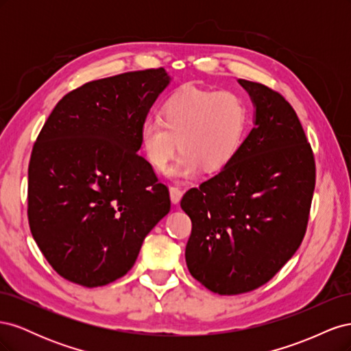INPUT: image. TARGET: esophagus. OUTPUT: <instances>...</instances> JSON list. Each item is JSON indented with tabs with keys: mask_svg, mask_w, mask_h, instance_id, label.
I'll return each mask as SVG.
<instances>
[{
	"mask_svg": "<svg viewBox=\"0 0 351 351\" xmlns=\"http://www.w3.org/2000/svg\"><path fill=\"white\" fill-rule=\"evenodd\" d=\"M183 190L180 187H169V197H171V202L174 205H178L180 200L183 197Z\"/></svg>",
	"mask_w": 351,
	"mask_h": 351,
	"instance_id": "34e87169",
	"label": "esophagus"
}]
</instances>
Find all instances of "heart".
Here are the masks:
<instances>
[{
    "label": "heart",
    "mask_w": 351,
    "mask_h": 351,
    "mask_svg": "<svg viewBox=\"0 0 351 351\" xmlns=\"http://www.w3.org/2000/svg\"><path fill=\"white\" fill-rule=\"evenodd\" d=\"M247 124V105L237 93L186 88L164 104L162 119L149 117L142 124L141 147L147 161L162 169L180 146L167 176L189 180L204 167L206 171L226 167L241 146Z\"/></svg>",
    "instance_id": "heart-1"
}]
</instances>
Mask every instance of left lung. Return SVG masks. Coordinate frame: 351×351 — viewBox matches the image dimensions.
<instances>
[{
    "mask_svg": "<svg viewBox=\"0 0 351 351\" xmlns=\"http://www.w3.org/2000/svg\"><path fill=\"white\" fill-rule=\"evenodd\" d=\"M253 104V129L221 171L190 189L187 268L208 290L241 294L268 282L304 237L315 159L295 111L280 93L239 79Z\"/></svg>",
    "mask_w": 351,
    "mask_h": 351,
    "instance_id": "1",
    "label": "left lung"
}]
</instances>
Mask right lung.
<instances>
[{
	"label": "right lung",
	"instance_id": "obj_1",
	"mask_svg": "<svg viewBox=\"0 0 351 351\" xmlns=\"http://www.w3.org/2000/svg\"><path fill=\"white\" fill-rule=\"evenodd\" d=\"M171 80L156 69L89 82L42 127L29 162V226L62 278L83 287L121 278L169 212L168 189L137 151L147 112Z\"/></svg>",
	"mask_w": 351,
	"mask_h": 351
}]
</instances>
